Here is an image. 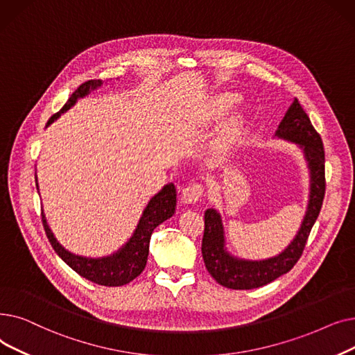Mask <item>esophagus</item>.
<instances>
[{
  "mask_svg": "<svg viewBox=\"0 0 355 355\" xmlns=\"http://www.w3.org/2000/svg\"><path fill=\"white\" fill-rule=\"evenodd\" d=\"M202 195H204V187L199 183H191L182 191V202L183 204H195Z\"/></svg>",
  "mask_w": 355,
  "mask_h": 355,
  "instance_id": "1",
  "label": "esophagus"
}]
</instances>
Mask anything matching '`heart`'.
Returning <instances> with one entry per match:
<instances>
[{
	"label": "heart",
	"instance_id": "obj_1",
	"mask_svg": "<svg viewBox=\"0 0 355 355\" xmlns=\"http://www.w3.org/2000/svg\"><path fill=\"white\" fill-rule=\"evenodd\" d=\"M232 104H234V98H231L230 95L223 96L221 99L218 101V105H219V108H221V112H219V114L223 115L225 111H228L232 107Z\"/></svg>",
	"mask_w": 355,
	"mask_h": 355
}]
</instances>
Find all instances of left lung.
<instances>
[{
	"instance_id": "left-lung-1",
	"label": "left lung",
	"mask_w": 355,
	"mask_h": 355,
	"mask_svg": "<svg viewBox=\"0 0 355 355\" xmlns=\"http://www.w3.org/2000/svg\"><path fill=\"white\" fill-rule=\"evenodd\" d=\"M275 136L297 144L308 163L311 188L306 214L293 241L280 254L266 260H244L234 257L225 248L223 219L214 208L205 211V231L202 239V257L209 275L224 288L248 291L276 280L291 272L300 259L311 230L319 215L325 196V151L320 136L313 128L308 114L295 98L286 111Z\"/></svg>"
}]
</instances>
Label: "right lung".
<instances>
[{"label": "right lung", "instance_id": "add662e5", "mask_svg": "<svg viewBox=\"0 0 355 355\" xmlns=\"http://www.w3.org/2000/svg\"><path fill=\"white\" fill-rule=\"evenodd\" d=\"M103 80H88L71 95L67 99V103L63 105V108L56 112L55 115L50 116L47 121V125L52 124L56 118L60 116V114L66 112L71 107L75 105L78 98L87 96L91 91L101 87ZM37 180V179H36ZM37 188L39 183L36 182ZM176 209V188L173 183H167L166 187L162 188L159 193H156L150 199L146 209L143 211V215L137 224L136 231L132 232L131 239L120 248L115 251L114 254L107 257H83L76 256L73 252L67 251L55 237V234L50 230L44 212H42V221L46 231L47 239L58 252V256L69 266L72 270L82 276L88 279L89 282H94L101 286H123L130 283L131 280L136 279L146 267L147 257H148V245H150V237L153 234L155 228L160 225L166 219L173 216Z\"/></svg>", "mask_w": 355, "mask_h": 355}]
</instances>
